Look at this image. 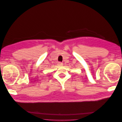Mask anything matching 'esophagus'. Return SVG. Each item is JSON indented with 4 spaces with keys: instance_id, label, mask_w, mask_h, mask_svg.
Wrapping results in <instances>:
<instances>
[{
    "instance_id": "obj_1",
    "label": "esophagus",
    "mask_w": 122,
    "mask_h": 122,
    "mask_svg": "<svg viewBox=\"0 0 122 122\" xmlns=\"http://www.w3.org/2000/svg\"><path fill=\"white\" fill-rule=\"evenodd\" d=\"M58 64V66H62V65H63V64H62V62H59Z\"/></svg>"
}]
</instances>
